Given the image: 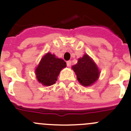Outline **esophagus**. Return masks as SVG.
I'll return each mask as SVG.
<instances>
[{
	"mask_svg": "<svg viewBox=\"0 0 131 131\" xmlns=\"http://www.w3.org/2000/svg\"><path fill=\"white\" fill-rule=\"evenodd\" d=\"M67 65L68 67H70L71 66V61H67Z\"/></svg>",
	"mask_w": 131,
	"mask_h": 131,
	"instance_id": "esophagus-1",
	"label": "esophagus"
}]
</instances>
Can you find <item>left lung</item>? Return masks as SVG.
<instances>
[{
    "mask_svg": "<svg viewBox=\"0 0 131 131\" xmlns=\"http://www.w3.org/2000/svg\"><path fill=\"white\" fill-rule=\"evenodd\" d=\"M72 68L77 75L79 83L84 86L93 84L99 77L100 71L93 59L88 54L78 59L76 64Z\"/></svg>",
    "mask_w": 131,
    "mask_h": 131,
    "instance_id": "left-lung-1",
    "label": "left lung"
}]
</instances>
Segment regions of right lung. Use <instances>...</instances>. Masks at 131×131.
I'll list each match as a JSON object with an SVG mask.
<instances>
[{
    "mask_svg": "<svg viewBox=\"0 0 131 131\" xmlns=\"http://www.w3.org/2000/svg\"><path fill=\"white\" fill-rule=\"evenodd\" d=\"M67 67L63 59L48 52L41 58L35 70L36 78L43 86H49L56 83L61 70Z\"/></svg>",
    "mask_w": 131,
    "mask_h": 131,
    "instance_id": "add662e5",
    "label": "right lung"
}]
</instances>
